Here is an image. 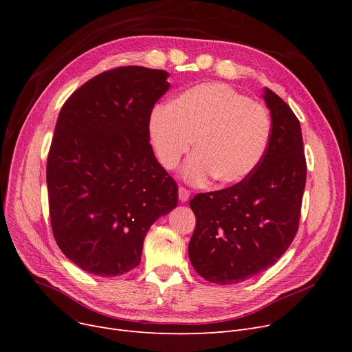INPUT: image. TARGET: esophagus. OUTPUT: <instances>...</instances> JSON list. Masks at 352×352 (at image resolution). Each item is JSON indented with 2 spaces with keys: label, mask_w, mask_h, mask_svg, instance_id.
Returning a JSON list of instances; mask_svg holds the SVG:
<instances>
[{
  "label": "esophagus",
  "mask_w": 352,
  "mask_h": 352,
  "mask_svg": "<svg viewBox=\"0 0 352 352\" xmlns=\"http://www.w3.org/2000/svg\"><path fill=\"white\" fill-rule=\"evenodd\" d=\"M178 198L181 202H187L190 199V191L184 187L178 188Z\"/></svg>",
  "instance_id": "1"
}]
</instances>
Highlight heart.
I'll return each mask as SVG.
<instances>
[{
	"instance_id": "1",
	"label": "heart",
	"mask_w": 352,
	"mask_h": 352,
	"mask_svg": "<svg viewBox=\"0 0 352 352\" xmlns=\"http://www.w3.org/2000/svg\"><path fill=\"white\" fill-rule=\"evenodd\" d=\"M148 137L155 158L174 170L191 150L182 177L194 186L210 179L232 187L250 178L263 162L272 137L264 105L224 82H202L184 89L148 117Z\"/></svg>"
}]
</instances>
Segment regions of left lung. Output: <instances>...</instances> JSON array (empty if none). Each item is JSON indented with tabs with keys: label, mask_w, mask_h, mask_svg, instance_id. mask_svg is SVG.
<instances>
[{
	"label": "left lung",
	"mask_w": 352,
	"mask_h": 352,
	"mask_svg": "<svg viewBox=\"0 0 352 352\" xmlns=\"http://www.w3.org/2000/svg\"><path fill=\"white\" fill-rule=\"evenodd\" d=\"M263 97L272 137L260 166L241 184L190 201L197 218L190 260L214 284H238L265 271L298 231L307 179L301 125L274 91L264 88Z\"/></svg>",
	"instance_id": "left-lung-1"
}]
</instances>
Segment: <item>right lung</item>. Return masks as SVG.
Masks as SVG:
<instances>
[{
	"mask_svg": "<svg viewBox=\"0 0 352 352\" xmlns=\"http://www.w3.org/2000/svg\"><path fill=\"white\" fill-rule=\"evenodd\" d=\"M168 77L138 65L109 69L60 111L47 160L51 228L64 255L89 274L135 268L148 230L177 207V182L148 137Z\"/></svg>",
	"mask_w": 352,
	"mask_h": 352,
	"instance_id": "add662e5",
	"label": "right lung"
}]
</instances>
